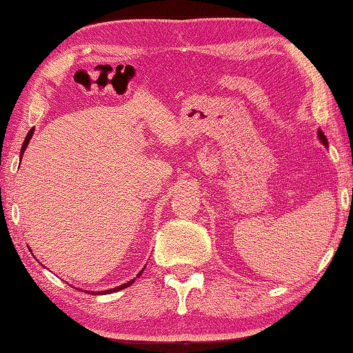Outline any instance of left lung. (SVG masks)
I'll use <instances>...</instances> for the list:
<instances>
[{"mask_svg": "<svg viewBox=\"0 0 353 353\" xmlns=\"http://www.w3.org/2000/svg\"><path fill=\"white\" fill-rule=\"evenodd\" d=\"M319 138H320V141H321V142H323L325 145H327V139H326V137H325L323 132H321V130H319Z\"/></svg>", "mask_w": 353, "mask_h": 353, "instance_id": "8db88e82", "label": "left lung"}]
</instances>
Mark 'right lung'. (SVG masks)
Masks as SVG:
<instances>
[{"label": "right lung", "mask_w": 353, "mask_h": 353, "mask_svg": "<svg viewBox=\"0 0 353 353\" xmlns=\"http://www.w3.org/2000/svg\"><path fill=\"white\" fill-rule=\"evenodd\" d=\"M33 132H34V129H32L30 130L28 133H27V137H26V139H24V144H22V148H21V157H22V154H24V152H26V148H27V145H28V142H30V139H32V137H33ZM142 273V272H141ZM141 273L138 274V276H141ZM134 282V279H132V281H129V282H125V283H123L121 287H117V288H114V290H108V291H104V294H109V292H115V291H119V290H124V288H127V287H130V285ZM88 292V291H86ZM91 294H94V292L91 291ZM99 294H101V291L99 292Z\"/></svg>", "instance_id": "obj_1"}]
</instances>
